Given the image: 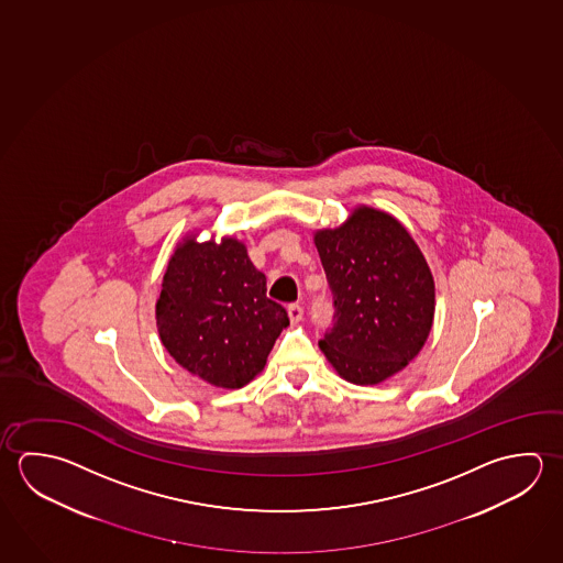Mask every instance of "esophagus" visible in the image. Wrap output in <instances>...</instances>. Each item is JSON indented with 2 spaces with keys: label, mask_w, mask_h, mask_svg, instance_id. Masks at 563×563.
<instances>
[{
  "label": "esophagus",
  "mask_w": 563,
  "mask_h": 563,
  "mask_svg": "<svg viewBox=\"0 0 563 563\" xmlns=\"http://www.w3.org/2000/svg\"><path fill=\"white\" fill-rule=\"evenodd\" d=\"M302 316H305V310H302V306H288V318H290V322H292V324H296V322H300V320H302Z\"/></svg>",
  "instance_id": "34e87169"
}]
</instances>
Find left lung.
I'll use <instances>...</instances> for the list:
<instances>
[{
    "label": "left lung",
    "mask_w": 563,
    "mask_h": 563,
    "mask_svg": "<svg viewBox=\"0 0 563 563\" xmlns=\"http://www.w3.org/2000/svg\"><path fill=\"white\" fill-rule=\"evenodd\" d=\"M334 295V325L320 350L345 382L382 384L421 352L434 316V280L409 231L360 206L335 229L314 233Z\"/></svg>",
    "instance_id": "obj_1"
}]
</instances>
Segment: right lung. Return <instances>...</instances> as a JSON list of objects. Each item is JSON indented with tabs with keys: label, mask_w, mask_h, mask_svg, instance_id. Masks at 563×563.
<instances>
[{
	"label": "right lung",
	"mask_w": 563,
	"mask_h": 563,
	"mask_svg": "<svg viewBox=\"0 0 563 563\" xmlns=\"http://www.w3.org/2000/svg\"><path fill=\"white\" fill-rule=\"evenodd\" d=\"M159 340L203 382L238 389L263 372L285 308L267 296V278L235 238L198 243L189 235L169 258L156 302Z\"/></svg>",
	"instance_id": "add662e5"
}]
</instances>
